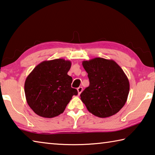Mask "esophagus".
I'll return each mask as SVG.
<instances>
[{
  "label": "esophagus",
  "mask_w": 155,
  "mask_h": 155,
  "mask_svg": "<svg viewBox=\"0 0 155 155\" xmlns=\"http://www.w3.org/2000/svg\"><path fill=\"white\" fill-rule=\"evenodd\" d=\"M77 90H78V95H80V93H82V91L83 90V88L82 87H78L77 88Z\"/></svg>",
  "instance_id": "obj_1"
}]
</instances>
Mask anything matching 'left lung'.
<instances>
[{
    "instance_id": "obj_1",
    "label": "left lung",
    "mask_w": 155,
    "mask_h": 155,
    "mask_svg": "<svg viewBox=\"0 0 155 155\" xmlns=\"http://www.w3.org/2000/svg\"><path fill=\"white\" fill-rule=\"evenodd\" d=\"M90 84L80 94L87 110L99 117L118 113L127 101L130 84L127 76L113 60L95 58L82 62Z\"/></svg>"
}]
</instances>
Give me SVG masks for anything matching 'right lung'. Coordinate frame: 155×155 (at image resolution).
<instances>
[{
  "label": "right lung",
  "instance_id": "1",
  "mask_svg": "<svg viewBox=\"0 0 155 155\" xmlns=\"http://www.w3.org/2000/svg\"><path fill=\"white\" fill-rule=\"evenodd\" d=\"M69 60L43 61L27 76L25 93L29 107L38 115L52 118L64 112L78 91L71 88L72 78L67 74Z\"/></svg>",
  "mask_w": 155,
  "mask_h": 155
}]
</instances>
